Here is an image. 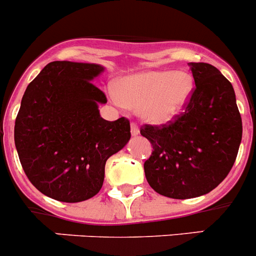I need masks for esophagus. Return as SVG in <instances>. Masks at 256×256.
<instances>
[{"mask_svg":"<svg viewBox=\"0 0 256 256\" xmlns=\"http://www.w3.org/2000/svg\"><path fill=\"white\" fill-rule=\"evenodd\" d=\"M140 134V130H138V126L136 124H131V135L138 136Z\"/></svg>","mask_w":256,"mask_h":256,"instance_id":"34e87169","label":"esophagus"}]
</instances>
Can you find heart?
<instances>
[{
  "label": "heart",
  "mask_w": 256,
  "mask_h": 256,
  "mask_svg": "<svg viewBox=\"0 0 256 256\" xmlns=\"http://www.w3.org/2000/svg\"><path fill=\"white\" fill-rule=\"evenodd\" d=\"M194 92V78L188 72L175 70H145L125 76L118 91H110L118 106L140 108L145 122L164 126L178 118Z\"/></svg>",
  "instance_id": "1"
}]
</instances>
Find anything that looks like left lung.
<instances>
[{
	"label": "left lung",
	"mask_w": 256,
	"mask_h": 256,
	"mask_svg": "<svg viewBox=\"0 0 256 256\" xmlns=\"http://www.w3.org/2000/svg\"><path fill=\"white\" fill-rule=\"evenodd\" d=\"M195 90L185 112L164 128L141 135L154 151L144 164L151 188L171 199H191L214 190L229 174L242 135L232 85L210 64H188Z\"/></svg>",
	"instance_id": "1"
}]
</instances>
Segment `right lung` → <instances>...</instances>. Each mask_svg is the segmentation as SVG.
Wrapping results in <instances>:
<instances>
[{"label":"right lung","mask_w":256,"mask_h":256,"mask_svg":"<svg viewBox=\"0 0 256 256\" xmlns=\"http://www.w3.org/2000/svg\"><path fill=\"white\" fill-rule=\"evenodd\" d=\"M98 64L54 61L27 86L14 122V145L32 185L62 202H80L102 188L105 164L131 138L126 118L106 121V96L94 85Z\"/></svg>","instance_id":"1"}]
</instances>
